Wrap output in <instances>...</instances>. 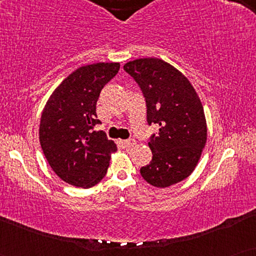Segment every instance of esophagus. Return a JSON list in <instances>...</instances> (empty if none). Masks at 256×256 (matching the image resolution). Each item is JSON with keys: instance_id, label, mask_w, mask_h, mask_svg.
Segmentation results:
<instances>
[{"instance_id": "esophagus-1", "label": "esophagus", "mask_w": 256, "mask_h": 256, "mask_svg": "<svg viewBox=\"0 0 256 256\" xmlns=\"http://www.w3.org/2000/svg\"><path fill=\"white\" fill-rule=\"evenodd\" d=\"M124 143L127 148H132V146H134L136 144V141L132 138H129V140H126V141H124Z\"/></svg>"}]
</instances>
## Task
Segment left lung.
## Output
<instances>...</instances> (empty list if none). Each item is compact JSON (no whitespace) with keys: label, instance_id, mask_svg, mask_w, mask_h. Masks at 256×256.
Instances as JSON below:
<instances>
[{"label":"left lung","instance_id":"1","mask_svg":"<svg viewBox=\"0 0 256 256\" xmlns=\"http://www.w3.org/2000/svg\"><path fill=\"white\" fill-rule=\"evenodd\" d=\"M141 88L148 124L160 126L152 135V160L140 172L156 188H168L190 176L208 138L204 108L183 73L158 58H141L124 66Z\"/></svg>","mask_w":256,"mask_h":256}]
</instances>
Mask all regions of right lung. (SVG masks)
Returning <instances> with one entry per match:
<instances>
[{
  "instance_id": "right-lung-1",
  "label": "right lung",
  "mask_w": 256,
  "mask_h": 256,
  "mask_svg": "<svg viewBox=\"0 0 256 256\" xmlns=\"http://www.w3.org/2000/svg\"><path fill=\"white\" fill-rule=\"evenodd\" d=\"M120 70L118 62L82 66L62 80L48 98L40 118L42 150L56 174L76 188H88L106 176L116 144L104 132L96 101L101 90Z\"/></svg>"
}]
</instances>
